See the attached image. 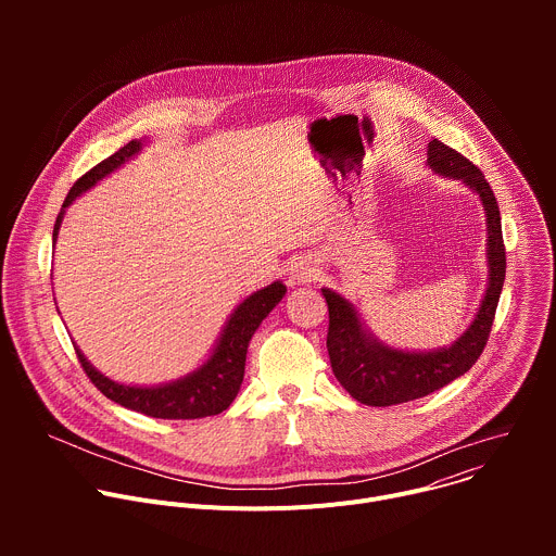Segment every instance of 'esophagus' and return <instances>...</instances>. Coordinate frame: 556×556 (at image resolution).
Returning <instances> with one entry per match:
<instances>
[{
	"mask_svg": "<svg viewBox=\"0 0 556 556\" xmlns=\"http://www.w3.org/2000/svg\"><path fill=\"white\" fill-rule=\"evenodd\" d=\"M314 277H316V266H314L312 260L299 257V260L292 262V266L288 268V281H290L292 286L309 283Z\"/></svg>",
	"mask_w": 556,
	"mask_h": 556,
	"instance_id": "1",
	"label": "esophagus"
}]
</instances>
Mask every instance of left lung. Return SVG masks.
Masks as SVG:
<instances>
[{
	"label": "left lung",
	"instance_id": "1",
	"mask_svg": "<svg viewBox=\"0 0 556 556\" xmlns=\"http://www.w3.org/2000/svg\"><path fill=\"white\" fill-rule=\"evenodd\" d=\"M427 165L440 176L462 180L480 195L489 228V286L468 330L451 348L433 352H403L384 345L363 328L348 299L330 288H321L330 312L328 354L332 371L352 399L369 407H391L422 399L466 374L486 348L506 279L500 206L484 174L438 138L429 142Z\"/></svg>",
	"mask_w": 556,
	"mask_h": 556
}]
</instances>
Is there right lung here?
<instances>
[{"label":"right lung","mask_w":556,"mask_h":556,"mask_svg":"<svg viewBox=\"0 0 556 556\" xmlns=\"http://www.w3.org/2000/svg\"><path fill=\"white\" fill-rule=\"evenodd\" d=\"M140 147H142L140 140L127 142L125 147H121L116 153L105 157L103 163H99L86 176H81L74 182L56 217L52 242H56L65 206H70L78 195L92 189L99 180L110 176L114 169L125 165L131 155L140 151ZM283 294H286V286L281 281H275L253 292L251 296H247L230 314V319L224 326L219 341L213 354L208 356V361L195 371L187 374L185 378H178L167 384L131 387V384L114 382L101 371H97L76 345L74 350L78 361H81L84 371L94 382V387L103 395H108L110 401L118 403L125 409L144 414L149 418H163V420H195V418L215 416L228 409V405L235 401V395L240 391L244 380L249 343L255 330L260 328V324L270 314V309L283 299Z\"/></svg>","instance_id":"right-lung-1"}]
</instances>
